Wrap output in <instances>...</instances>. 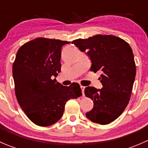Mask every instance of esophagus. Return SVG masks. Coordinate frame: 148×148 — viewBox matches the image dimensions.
Segmentation results:
<instances>
[{"label":"esophagus","mask_w":148,"mask_h":148,"mask_svg":"<svg viewBox=\"0 0 148 148\" xmlns=\"http://www.w3.org/2000/svg\"><path fill=\"white\" fill-rule=\"evenodd\" d=\"M81 89L82 90V96H84V89H85V86H81Z\"/></svg>","instance_id":"34e87169"}]
</instances>
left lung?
Segmentation results:
<instances>
[{
  "mask_svg": "<svg viewBox=\"0 0 148 148\" xmlns=\"http://www.w3.org/2000/svg\"><path fill=\"white\" fill-rule=\"evenodd\" d=\"M72 44L86 51L92 62L91 71L101 73V89L87 86L86 97L94 102L86 117L95 123L107 125L115 120L127 106L136 75L134 55L129 44L119 37L96 35Z\"/></svg>",
  "mask_w": 148,
  "mask_h": 148,
  "instance_id": "1",
  "label": "left lung"
}]
</instances>
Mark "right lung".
<instances>
[{"instance_id":"add662e5","label":"right lung","mask_w":148,"mask_h":148,"mask_svg":"<svg viewBox=\"0 0 148 148\" xmlns=\"http://www.w3.org/2000/svg\"><path fill=\"white\" fill-rule=\"evenodd\" d=\"M70 42L38 38L23 44L13 64L18 104L31 122L41 127L56 123L69 99L82 95L77 83L66 86L56 79L61 71L62 48Z\"/></svg>"}]
</instances>
